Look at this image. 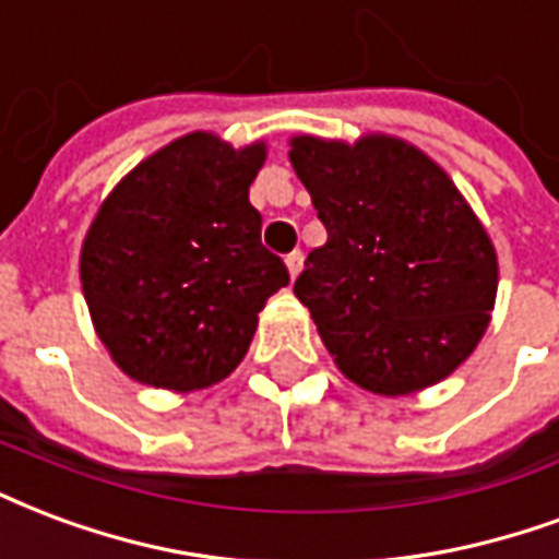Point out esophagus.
Here are the masks:
<instances>
[{
	"label": "esophagus",
	"mask_w": 559,
	"mask_h": 559,
	"mask_svg": "<svg viewBox=\"0 0 559 559\" xmlns=\"http://www.w3.org/2000/svg\"><path fill=\"white\" fill-rule=\"evenodd\" d=\"M284 263H287V272H290V278H296L301 272V263H305V254L301 251H290L287 258H284Z\"/></svg>",
	"instance_id": "esophagus-1"
}]
</instances>
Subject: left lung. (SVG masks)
<instances>
[{
  "instance_id": "obj_1",
  "label": "left lung",
  "mask_w": 559,
  "mask_h": 559,
  "mask_svg": "<svg viewBox=\"0 0 559 559\" xmlns=\"http://www.w3.org/2000/svg\"><path fill=\"white\" fill-rule=\"evenodd\" d=\"M290 163L329 230L293 293L364 391L403 396L448 379L479 343L498 254L448 171L394 135L290 139Z\"/></svg>"
}]
</instances>
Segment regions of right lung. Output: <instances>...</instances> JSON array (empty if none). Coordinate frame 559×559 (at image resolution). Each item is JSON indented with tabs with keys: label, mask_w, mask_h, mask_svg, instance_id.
Masks as SVG:
<instances>
[{
	"label": "right lung",
	"mask_w": 559,
	"mask_h": 559,
	"mask_svg": "<svg viewBox=\"0 0 559 559\" xmlns=\"http://www.w3.org/2000/svg\"><path fill=\"white\" fill-rule=\"evenodd\" d=\"M263 159V142L237 151L189 132L135 165L97 210L82 293L111 361L135 382H222L246 358L269 296L290 284L248 201Z\"/></svg>",
	"instance_id": "right-lung-1"
}]
</instances>
